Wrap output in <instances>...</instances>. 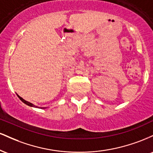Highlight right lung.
<instances>
[{
  "instance_id": "right-lung-1",
  "label": "right lung",
  "mask_w": 153,
  "mask_h": 153,
  "mask_svg": "<svg viewBox=\"0 0 153 153\" xmlns=\"http://www.w3.org/2000/svg\"><path fill=\"white\" fill-rule=\"evenodd\" d=\"M17 96H18V97L19 98V99H20L21 101H22V102H24V103H25V104L28 105V106H31V107H35V108H39V107H37L36 106H35V105L33 104V103H30V102H29V101H25V100H24V99H22V97H20V96H19L18 94H17ZM41 108H46V107H41Z\"/></svg>"
}]
</instances>
